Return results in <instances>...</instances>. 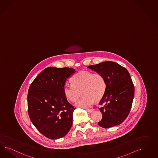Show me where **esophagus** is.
Listing matches in <instances>:
<instances>
[{
    "label": "esophagus",
    "mask_w": 158,
    "mask_h": 158,
    "mask_svg": "<svg viewBox=\"0 0 158 158\" xmlns=\"http://www.w3.org/2000/svg\"><path fill=\"white\" fill-rule=\"evenodd\" d=\"M94 109H88L87 110V111H88V112L89 113H92L93 111H94Z\"/></svg>",
    "instance_id": "34e87169"
}]
</instances>
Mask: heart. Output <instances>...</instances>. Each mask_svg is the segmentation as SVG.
Returning <instances> with one entry per match:
<instances>
[{"label": "heart", "mask_w": 158, "mask_h": 158, "mask_svg": "<svg viewBox=\"0 0 158 158\" xmlns=\"http://www.w3.org/2000/svg\"><path fill=\"white\" fill-rule=\"evenodd\" d=\"M72 84L66 83L64 93L66 98L72 102H76L82 93L83 96L76 103L81 108L91 107L94 101L103 98L106 90V81L100 73L82 71L72 78Z\"/></svg>", "instance_id": "1"}]
</instances>
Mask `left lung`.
I'll return each mask as SVG.
<instances>
[{"label":"left lung","mask_w":158,"mask_h":158,"mask_svg":"<svg viewBox=\"0 0 158 158\" xmlns=\"http://www.w3.org/2000/svg\"><path fill=\"white\" fill-rule=\"evenodd\" d=\"M87 68L102 73L106 81V92L99 103L103 117L98 125L106 128L120 125L129 114L134 96V86L128 71L112 61Z\"/></svg>","instance_id":"1"}]
</instances>
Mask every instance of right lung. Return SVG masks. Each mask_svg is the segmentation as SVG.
Masks as SVG:
<instances>
[{
  "mask_svg": "<svg viewBox=\"0 0 158 158\" xmlns=\"http://www.w3.org/2000/svg\"><path fill=\"white\" fill-rule=\"evenodd\" d=\"M75 69L48 67L30 85L27 95L28 113L34 125L51 139L65 136L72 125L76 108L64 93V86Z\"/></svg>",
  "mask_w": 158,
  "mask_h": 158,
  "instance_id": "add662e5",
  "label": "right lung"
}]
</instances>
